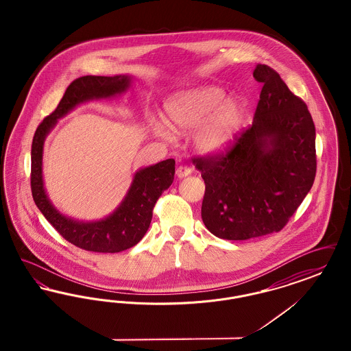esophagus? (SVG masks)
<instances>
[{"mask_svg":"<svg viewBox=\"0 0 351 351\" xmlns=\"http://www.w3.org/2000/svg\"><path fill=\"white\" fill-rule=\"evenodd\" d=\"M191 173V168L186 167V166H179V167L176 168V175H178V178H185V176H188Z\"/></svg>","mask_w":351,"mask_h":351,"instance_id":"obj_1","label":"esophagus"}]
</instances>
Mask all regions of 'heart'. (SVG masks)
I'll return each mask as SVG.
<instances>
[{
    "instance_id": "b5f03b06",
    "label": "heart",
    "mask_w": 351,
    "mask_h": 351,
    "mask_svg": "<svg viewBox=\"0 0 351 351\" xmlns=\"http://www.w3.org/2000/svg\"><path fill=\"white\" fill-rule=\"evenodd\" d=\"M225 90L218 86H199L173 95L165 105L168 125L178 133L195 134V145L204 152L225 149L238 133L246 112L245 102L235 97L225 98ZM152 130L159 138L172 141L173 133L166 123L152 122Z\"/></svg>"
}]
</instances>
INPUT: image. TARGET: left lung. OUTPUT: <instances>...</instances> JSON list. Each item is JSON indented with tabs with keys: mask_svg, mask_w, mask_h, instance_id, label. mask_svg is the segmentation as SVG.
<instances>
[{
	"mask_svg": "<svg viewBox=\"0 0 351 351\" xmlns=\"http://www.w3.org/2000/svg\"><path fill=\"white\" fill-rule=\"evenodd\" d=\"M252 123L217 154L192 158L205 193L201 217L218 238L245 241L278 233L316 178V129L306 104L266 64Z\"/></svg>",
	"mask_w": 351,
	"mask_h": 351,
	"instance_id": "left-lung-1",
	"label": "left lung"
}]
</instances>
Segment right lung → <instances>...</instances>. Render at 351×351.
I'll return each mask as SVG.
<instances>
[{"label": "right lung", "mask_w": 351, "mask_h": 351, "mask_svg": "<svg viewBox=\"0 0 351 351\" xmlns=\"http://www.w3.org/2000/svg\"><path fill=\"white\" fill-rule=\"evenodd\" d=\"M130 77L83 76L68 85L64 96L50 116L45 118L34 134L32 145V193L42 215L69 243L86 251L119 252L135 246L150 226L152 210L160 195L173 182L175 160L167 159L143 168L134 175L133 183L113 215L97 222H79L60 215L51 204L43 186L42 155L46 135L56 121L76 105L93 99H106L123 92Z\"/></svg>", "instance_id": "obj_1"}]
</instances>
